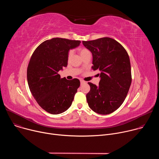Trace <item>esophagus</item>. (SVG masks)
I'll list each match as a JSON object with an SVG mask.
<instances>
[{"mask_svg": "<svg viewBox=\"0 0 159 159\" xmlns=\"http://www.w3.org/2000/svg\"><path fill=\"white\" fill-rule=\"evenodd\" d=\"M80 84H84V83H85V81H84V80H80Z\"/></svg>", "mask_w": 159, "mask_h": 159, "instance_id": "obj_1", "label": "esophagus"}]
</instances>
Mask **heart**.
I'll return each instance as SVG.
<instances>
[{
  "instance_id": "b5f03b06",
  "label": "heart",
  "mask_w": 159,
  "mask_h": 159,
  "mask_svg": "<svg viewBox=\"0 0 159 159\" xmlns=\"http://www.w3.org/2000/svg\"><path fill=\"white\" fill-rule=\"evenodd\" d=\"M79 52L80 55L81 57H83V56H84L85 55H86V54H87V53H90L89 51L87 49L84 48H80V49L79 50ZM72 54H73V52H72V51L70 50V51L69 52V54H68V58H70L72 57Z\"/></svg>"
}]
</instances>
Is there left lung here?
I'll return each mask as SVG.
<instances>
[{"label": "left lung", "instance_id": "8db88e82", "mask_svg": "<svg viewBox=\"0 0 159 159\" xmlns=\"http://www.w3.org/2000/svg\"><path fill=\"white\" fill-rule=\"evenodd\" d=\"M82 43L92 53V68L100 72L101 78L98 86L88 82L90 87L86 95L88 105L98 114H110L123 104L131 85L128 54L120 43L108 37Z\"/></svg>", "mask_w": 159, "mask_h": 159}]
</instances>
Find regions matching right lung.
Here are the masks:
<instances>
[{"mask_svg": "<svg viewBox=\"0 0 159 159\" xmlns=\"http://www.w3.org/2000/svg\"><path fill=\"white\" fill-rule=\"evenodd\" d=\"M80 43L79 40L52 38L40 44L31 57L27 69L30 91L41 107L51 114L69 109L80 86L79 79H61L58 73L67 66L69 50Z\"/></svg>", "mask_w": 159, "mask_h": 159, "instance_id": "right-lung-1", "label": "right lung"}]
</instances>
